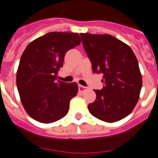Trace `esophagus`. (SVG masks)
<instances>
[{
  "mask_svg": "<svg viewBox=\"0 0 158 158\" xmlns=\"http://www.w3.org/2000/svg\"><path fill=\"white\" fill-rule=\"evenodd\" d=\"M78 87H79V91H80V92H83L84 90H86V89H87V87H84V86H81V85H79Z\"/></svg>",
  "mask_w": 158,
  "mask_h": 158,
  "instance_id": "34e87169",
  "label": "esophagus"
}]
</instances>
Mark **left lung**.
<instances>
[{
	"label": "left lung",
	"mask_w": 158,
	"mask_h": 158,
	"mask_svg": "<svg viewBox=\"0 0 158 158\" xmlns=\"http://www.w3.org/2000/svg\"><path fill=\"white\" fill-rule=\"evenodd\" d=\"M94 73L103 75L102 90H94L96 99L88 104L91 114L113 123L125 118L136 105L142 77L139 64L129 45L109 34L81 33Z\"/></svg>",
	"instance_id": "obj_1"
}]
</instances>
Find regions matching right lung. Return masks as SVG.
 Returning <instances> with one entry per match:
<instances>
[{"label":"right lung","instance_id":"right-lung-1","mask_svg":"<svg viewBox=\"0 0 158 158\" xmlns=\"http://www.w3.org/2000/svg\"><path fill=\"white\" fill-rule=\"evenodd\" d=\"M80 44L78 33L51 32L26 47L17 71V87L21 103L31 118L49 124L67 114L78 86L56 79L65 53Z\"/></svg>","mask_w":158,"mask_h":158}]
</instances>
